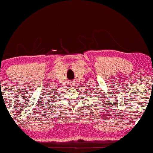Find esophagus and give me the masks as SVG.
Returning a JSON list of instances; mask_svg holds the SVG:
<instances>
[{"label":"esophagus","instance_id":"34e87169","mask_svg":"<svg viewBox=\"0 0 153 153\" xmlns=\"http://www.w3.org/2000/svg\"><path fill=\"white\" fill-rule=\"evenodd\" d=\"M74 82H72V81H70V83H72H72H74ZM73 85H74V84H73Z\"/></svg>","mask_w":153,"mask_h":153}]
</instances>
